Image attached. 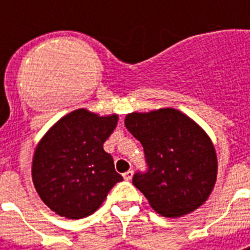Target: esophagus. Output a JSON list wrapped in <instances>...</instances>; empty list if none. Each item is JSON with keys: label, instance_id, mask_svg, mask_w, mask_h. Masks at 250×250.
I'll return each instance as SVG.
<instances>
[{"label": "esophagus", "instance_id": "esophagus-1", "mask_svg": "<svg viewBox=\"0 0 250 250\" xmlns=\"http://www.w3.org/2000/svg\"><path fill=\"white\" fill-rule=\"evenodd\" d=\"M133 176V171L132 170H128L125 171V174H123V178H125V180H131Z\"/></svg>", "mask_w": 250, "mask_h": 250}]
</instances>
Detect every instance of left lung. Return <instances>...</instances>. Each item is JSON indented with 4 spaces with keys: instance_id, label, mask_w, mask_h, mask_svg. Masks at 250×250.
I'll return each mask as SVG.
<instances>
[{
    "instance_id": "left-lung-1",
    "label": "left lung",
    "mask_w": 250,
    "mask_h": 250,
    "mask_svg": "<svg viewBox=\"0 0 250 250\" xmlns=\"http://www.w3.org/2000/svg\"><path fill=\"white\" fill-rule=\"evenodd\" d=\"M125 125L144 148L146 170L132 183L164 217H182L208 200L217 180L211 141L190 118L175 109L132 113Z\"/></svg>"
}]
</instances>
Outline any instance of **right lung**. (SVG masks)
<instances>
[{
  "label": "right lung",
  "instance_id": "1",
  "mask_svg": "<svg viewBox=\"0 0 250 250\" xmlns=\"http://www.w3.org/2000/svg\"><path fill=\"white\" fill-rule=\"evenodd\" d=\"M117 123V115L98 117L79 109L42 137L33 156L32 179L41 200L54 213L70 219L88 217L123 180L111 154L104 150Z\"/></svg>",
  "mask_w": 250,
  "mask_h": 250
}]
</instances>
